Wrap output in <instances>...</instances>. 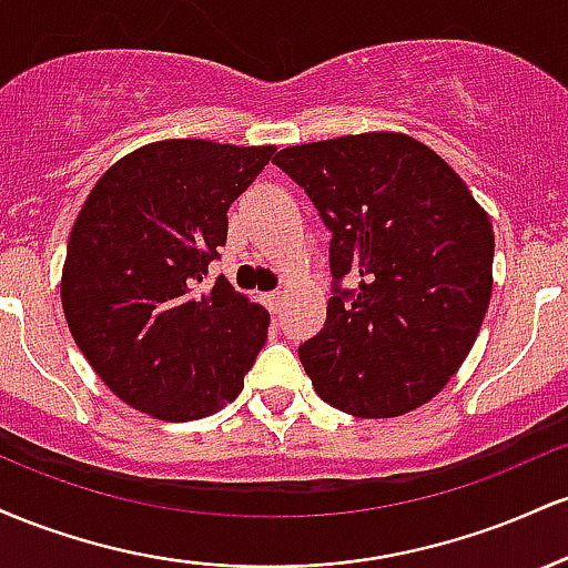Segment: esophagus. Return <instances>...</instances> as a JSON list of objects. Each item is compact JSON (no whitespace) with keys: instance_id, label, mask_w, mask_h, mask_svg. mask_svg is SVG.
I'll use <instances>...</instances> for the list:
<instances>
[{"instance_id":"1","label":"esophagus","mask_w":568,"mask_h":568,"mask_svg":"<svg viewBox=\"0 0 568 568\" xmlns=\"http://www.w3.org/2000/svg\"><path fill=\"white\" fill-rule=\"evenodd\" d=\"M264 302H266V306H270V312H277L280 306H283V302H285V291H272V293H266Z\"/></svg>"}]
</instances>
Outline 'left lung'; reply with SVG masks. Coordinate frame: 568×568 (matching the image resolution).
I'll list each match as a JSON object with an SVG mask.
<instances>
[{"instance_id":"left-lung-1","label":"left lung","mask_w":568,"mask_h":568,"mask_svg":"<svg viewBox=\"0 0 568 568\" xmlns=\"http://www.w3.org/2000/svg\"><path fill=\"white\" fill-rule=\"evenodd\" d=\"M331 230L334 296L298 361L328 406L389 419L425 406L470 355L491 298L494 230L465 181L403 133L277 152ZM347 274L358 288L337 285Z\"/></svg>"}]
</instances>
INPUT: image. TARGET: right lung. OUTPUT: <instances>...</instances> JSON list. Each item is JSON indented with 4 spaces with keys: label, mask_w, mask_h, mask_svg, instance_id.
Masks as SVG:
<instances>
[{
    "label": "right lung",
    "mask_w": 568,
    "mask_h": 568,
    "mask_svg": "<svg viewBox=\"0 0 568 568\" xmlns=\"http://www.w3.org/2000/svg\"><path fill=\"white\" fill-rule=\"evenodd\" d=\"M275 146L146 143L114 162L69 234L61 302L77 347L112 393L162 422L216 414L243 389L270 312L224 275L226 211Z\"/></svg>",
    "instance_id": "1"
}]
</instances>
